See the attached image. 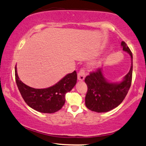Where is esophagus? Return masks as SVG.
Instances as JSON below:
<instances>
[{"mask_svg":"<svg viewBox=\"0 0 146 146\" xmlns=\"http://www.w3.org/2000/svg\"><path fill=\"white\" fill-rule=\"evenodd\" d=\"M86 77V71L84 68H81L78 74V79L80 81H83Z\"/></svg>","mask_w":146,"mask_h":146,"instance_id":"esophagus-1","label":"esophagus"}]
</instances>
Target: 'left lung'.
<instances>
[{
  "label": "left lung",
  "instance_id": "left-lung-1",
  "mask_svg": "<svg viewBox=\"0 0 146 146\" xmlns=\"http://www.w3.org/2000/svg\"><path fill=\"white\" fill-rule=\"evenodd\" d=\"M121 45L124 51L128 52L133 62V54L124 41ZM133 62L131 69L119 84H113L105 80L101 68L92 71L85 78L88 90L85 103L88 109L98 113L107 112L118 106L125 99L132 82Z\"/></svg>",
  "mask_w": 146,
  "mask_h": 146
}]
</instances>
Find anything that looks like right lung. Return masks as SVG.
I'll use <instances>...</instances> for the list:
<instances>
[{"label":"right lung","instance_id":"right-lung-1","mask_svg":"<svg viewBox=\"0 0 146 146\" xmlns=\"http://www.w3.org/2000/svg\"><path fill=\"white\" fill-rule=\"evenodd\" d=\"M15 82L23 99L36 111L52 113L60 110L65 103V95L76 84V71L66 75L53 86L44 89H36L24 84L19 79L15 67Z\"/></svg>","mask_w":146,"mask_h":146}]
</instances>
